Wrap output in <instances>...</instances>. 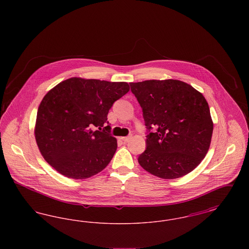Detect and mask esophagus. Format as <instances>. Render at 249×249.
Wrapping results in <instances>:
<instances>
[{
  "label": "esophagus",
  "mask_w": 249,
  "mask_h": 249,
  "mask_svg": "<svg viewBox=\"0 0 249 249\" xmlns=\"http://www.w3.org/2000/svg\"><path fill=\"white\" fill-rule=\"evenodd\" d=\"M130 138H131V135H129V136H125V137H121L120 139H121L123 142H128V141H130Z\"/></svg>",
  "instance_id": "1"
}]
</instances>
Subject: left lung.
I'll use <instances>...</instances> for the list:
<instances>
[{
  "label": "left lung",
  "instance_id": "1",
  "mask_svg": "<svg viewBox=\"0 0 249 249\" xmlns=\"http://www.w3.org/2000/svg\"><path fill=\"white\" fill-rule=\"evenodd\" d=\"M130 86L147 130L146 148L138 157L139 164L163 179L188 175L205 157L213 134L205 98L189 84L174 79Z\"/></svg>",
  "mask_w": 249,
  "mask_h": 249
}]
</instances>
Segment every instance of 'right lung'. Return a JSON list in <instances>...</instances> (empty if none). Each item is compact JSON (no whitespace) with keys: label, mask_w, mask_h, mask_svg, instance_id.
I'll list each match as a JSON object with an SVG mask.
<instances>
[{"label":"right lung","mask_w":249,"mask_h":249,"mask_svg":"<svg viewBox=\"0 0 249 249\" xmlns=\"http://www.w3.org/2000/svg\"><path fill=\"white\" fill-rule=\"evenodd\" d=\"M129 90L126 82L77 77L49 90L38 108L35 131L44 159L72 179H86L103 171L118 147L107 115Z\"/></svg>","instance_id":"obj_1"}]
</instances>
